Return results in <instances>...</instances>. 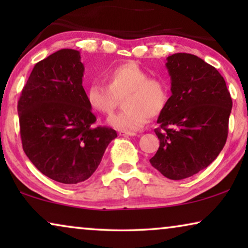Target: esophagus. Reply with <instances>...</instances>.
<instances>
[{
  "label": "esophagus",
  "mask_w": 248,
  "mask_h": 248,
  "mask_svg": "<svg viewBox=\"0 0 248 248\" xmlns=\"http://www.w3.org/2000/svg\"><path fill=\"white\" fill-rule=\"evenodd\" d=\"M120 135L122 137H135L137 133H134V132H120Z\"/></svg>",
  "instance_id": "1"
}]
</instances>
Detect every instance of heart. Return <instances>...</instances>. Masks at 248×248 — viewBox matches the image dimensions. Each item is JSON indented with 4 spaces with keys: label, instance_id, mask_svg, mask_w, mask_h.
<instances>
[{
    "label": "heart",
    "instance_id": "heart-1",
    "mask_svg": "<svg viewBox=\"0 0 248 248\" xmlns=\"http://www.w3.org/2000/svg\"><path fill=\"white\" fill-rule=\"evenodd\" d=\"M106 83L94 81L86 89L89 107L99 114L108 115L124 97V111L107 120L109 126L123 132L141 130L149 117L160 115L169 101V86L162 78L149 77L144 69L134 62L110 67L105 73Z\"/></svg>",
    "mask_w": 248,
    "mask_h": 248
}]
</instances>
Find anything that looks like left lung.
I'll return each instance as SVG.
<instances>
[{
  "instance_id": "obj_1",
  "label": "left lung",
  "mask_w": 248,
  "mask_h": 248,
  "mask_svg": "<svg viewBox=\"0 0 248 248\" xmlns=\"http://www.w3.org/2000/svg\"><path fill=\"white\" fill-rule=\"evenodd\" d=\"M166 67L171 96L158 117L160 145L150 164L179 181L208 167L225 147L232 100L218 70L198 56L172 54Z\"/></svg>"
}]
</instances>
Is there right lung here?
<instances>
[{"mask_svg":"<svg viewBox=\"0 0 248 248\" xmlns=\"http://www.w3.org/2000/svg\"><path fill=\"white\" fill-rule=\"evenodd\" d=\"M83 72L79 50H57L33 66L18 101L27 157L42 174L69 185L89 178L117 137L113 128L93 126Z\"/></svg>","mask_w":248,"mask_h":248,"instance_id":"add662e5","label":"right lung"}]
</instances>
